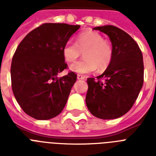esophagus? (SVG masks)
Here are the masks:
<instances>
[{
  "label": "esophagus",
  "mask_w": 156,
  "mask_h": 156,
  "mask_svg": "<svg viewBox=\"0 0 156 156\" xmlns=\"http://www.w3.org/2000/svg\"><path fill=\"white\" fill-rule=\"evenodd\" d=\"M77 78H78V79H79V80H83V79H85L86 77L85 76L82 75V74H78Z\"/></svg>",
  "instance_id": "1"
}]
</instances>
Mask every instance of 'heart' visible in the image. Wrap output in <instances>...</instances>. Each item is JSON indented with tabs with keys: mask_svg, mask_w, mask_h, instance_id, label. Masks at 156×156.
Returning <instances> with one entry per match:
<instances>
[{
	"mask_svg": "<svg viewBox=\"0 0 156 156\" xmlns=\"http://www.w3.org/2000/svg\"><path fill=\"white\" fill-rule=\"evenodd\" d=\"M83 58L70 66V69L78 74L89 73L98 69L99 72L105 70L110 65L113 56L111 44L104 39L101 34L94 30L80 33L76 38V43L68 40L62 48L65 61L73 62L81 52Z\"/></svg>",
	"mask_w": 156,
	"mask_h": 156,
	"instance_id": "heart-1",
	"label": "heart"
}]
</instances>
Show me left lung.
<instances>
[{
    "label": "left lung",
    "mask_w": 156,
    "mask_h": 156,
    "mask_svg": "<svg viewBox=\"0 0 156 156\" xmlns=\"http://www.w3.org/2000/svg\"><path fill=\"white\" fill-rule=\"evenodd\" d=\"M94 30L108 35L113 56L101 75L87 78L86 104L90 113L98 118H118L133 107L143 87V54L135 40L120 28L107 25Z\"/></svg>",
    "instance_id": "8db88e82"
}]
</instances>
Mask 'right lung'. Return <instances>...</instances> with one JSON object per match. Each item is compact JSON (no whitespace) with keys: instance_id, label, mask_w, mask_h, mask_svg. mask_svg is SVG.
Listing matches in <instances>:
<instances>
[{"instance_id":"obj_1","label":"right lung","mask_w":156,"mask_h":156,"mask_svg":"<svg viewBox=\"0 0 156 156\" xmlns=\"http://www.w3.org/2000/svg\"><path fill=\"white\" fill-rule=\"evenodd\" d=\"M79 25L44 23L26 35L18 44L11 63V85L23 111L37 120H48L66 106L77 74L69 71L62 55L64 44Z\"/></svg>"}]
</instances>
